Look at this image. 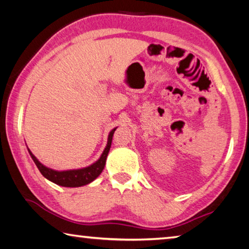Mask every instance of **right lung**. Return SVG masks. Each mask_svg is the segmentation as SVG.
Wrapping results in <instances>:
<instances>
[{
	"label": "right lung",
	"instance_id": "1",
	"mask_svg": "<svg viewBox=\"0 0 249 249\" xmlns=\"http://www.w3.org/2000/svg\"><path fill=\"white\" fill-rule=\"evenodd\" d=\"M115 129L116 128L112 129L111 133H109L107 145L105 147L103 154L101 155V157L98 161L94 162L93 165H91L89 167L82 168V169L68 170V171H56V170L49 169V168L41 165L35 156L32 154L31 150L28 149V151H29V155H31V157L34 160V162L36 163L37 168L39 169L40 174L43 175L45 178H47L53 183L61 185V187H69V188L81 187V185H86L88 183L92 182L94 179L98 178L101 172H102V170L104 169L105 161H107V154L109 151V148H111L113 134H114Z\"/></svg>",
	"mask_w": 249,
	"mask_h": 249
}]
</instances>
